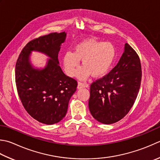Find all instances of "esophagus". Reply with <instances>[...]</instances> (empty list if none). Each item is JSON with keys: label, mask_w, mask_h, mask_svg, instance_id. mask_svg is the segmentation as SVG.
Wrapping results in <instances>:
<instances>
[{"label": "esophagus", "mask_w": 160, "mask_h": 160, "mask_svg": "<svg viewBox=\"0 0 160 160\" xmlns=\"http://www.w3.org/2000/svg\"><path fill=\"white\" fill-rule=\"evenodd\" d=\"M86 87V84L84 83H82V82H79L78 83V89H80L82 88H84V87Z\"/></svg>", "instance_id": "obj_1"}]
</instances>
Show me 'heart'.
Segmentation results:
<instances>
[{"label":"heart","instance_id":"1","mask_svg":"<svg viewBox=\"0 0 160 160\" xmlns=\"http://www.w3.org/2000/svg\"><path fill=\"white\" fill-rule=\"evenodd\" d=\"M117 52L111 42H103L91 38L75 46L73 52L67 51L63 56V65L68 76H73L80 60L83 67L78 71L76 76L86 80L92 74L93 77H102L110 70L115 61Z\"/></svg>","mask_w":160,"mask_h":160}]
</instances>
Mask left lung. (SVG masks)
Masks as SVG:
<instances>
[{"label":"left lung","mask_w":160,"mask_h":160,"mask_svg":"<svg viewBox=\"0 0 160 160\" xmlns=\"http://www.w3.org/2000/svg\"><path fill=\"white\" fill-rule=\"evenodd\" d=\"M142 73L139 56L126 43L117 66L91 84L89 108L93 117L104 124L122 119L135 102Z\"/></svg>","instance_id":"1"}]
</instances>
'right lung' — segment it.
Instances as JSON below:
<instances>
[{
    "label": "right lung",
    "mask_w": 160,
    "mask_h": 160,
    "mask_svg": "<svg viewBox=\"0 0 160 160\" xmlns=\"http://www.w3.org/2000/svg\"><path fill=\"white\" fill-rule=\"evenodd\" d=\"M66 37L65 32H52L30 41L16 64V84L22 104L33 118L46 125L57 123L65 117L78 85L77 81L66 76L59 65L58 53ZM32 51L50 58L44 68L33 67L29 61Z\"/></svg>",
    "instance_id": "obj_1"
}]
</instances>
